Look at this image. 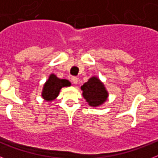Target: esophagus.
Returning <instances> with one entry per match:
<instances>
[{
	"mask_svg": "<svg viewBox=\"0 0 158 158\" xmlns=\"http://www.w3.org/2000/svg\"><path fill=\"white\" fill-rule=\"evenodd\" d=\"M71 80H72V82H73V84H77L79 79H78V78H77V77H72Z\"/></svg>",
	"mask_w": 158,
	"mask_h": 158,
	"instance_id": "esophagus-1",
	"label": "esophagus"
}]
</instances>
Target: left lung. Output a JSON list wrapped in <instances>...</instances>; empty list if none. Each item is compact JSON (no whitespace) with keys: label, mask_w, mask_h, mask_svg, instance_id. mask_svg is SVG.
I'll return each mask as SVG.
<instances>
[{"label":"left lung","mask_w":158,"mask_h":158,"mask_svg":"<svg viewBox=\"0 0 158 158\" xmlns=\"http://www.w3.org/2000/svg\"><path fill=\"white\" fill-rule=\"evenodd\" d=\"M83 96L89 106H98L106 100L108 94L105 87L96 77H93L81 87Z\"/></svg>","instance_id":"1"}]
</instances>
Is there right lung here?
Segmentation results:
<instances>
[{"mask_svg": "<svg viewBox=\"0 0 158 158\" xmlns=\"http://www.w3.org/2000/svg\"><path fill=\"white\" fill-rule=\"evenodd\" d=\"M69 85L70 83L66 79H60L54 74H51L48 80L44 84L42 96L47 101H52L58 96L62 87Z\"/></svg>", "mask_w": 158, "mask_h": 158, "instance_id": "1", "label": "right lung"}]
</instances>
